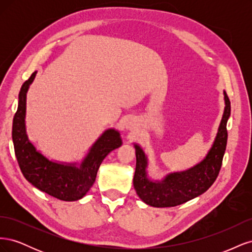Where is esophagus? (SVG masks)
<instances>
[{
  "label": "esophagus",
  "instance_id": "esophagus-1",
  "mask_svg": "<svg viewBox=\"0 0 252 252\" xmlns=\"http://www.w3.org/2000/svg\"><path fill=\"white\" fill-rule=\"evenodd\" d=\"M128 128H131V125H130V124H128Z\"/></svg>",
  "mask_w": 252,
  "mask_h": 252
}]
</instances>
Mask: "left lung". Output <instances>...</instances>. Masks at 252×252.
Here are the masks:
<instances>
[{"label":"left lung","mask_w":252,"mask_h":252,"mask_svg":"<svg viewBox=\"0 0 252 252\" xmlns=\"http://www.w3.org/2000/svg\"><path fill=\"white\" fill-rule=\"evenodd\" d=\"M225 110L215 143L203 161L189 170L170 173L162 182L149 181L146 173L147 158L138 145L133 186L140 199L154 207H174L199 196L217 180L222 167L227 145V121L230 116V101L224 93Z\"/></svg>","instance_id":"1"}]
</instances>
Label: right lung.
<instances>
[{"instance_id": "obj_1", "label": "right lung", "mask_w": 252, "mask_h": 252, "mask_svg": "<svg viewBox=\"0 0 252 252\" xmlns=\"http://www.w3.org/2000/svg\"><path fill=\"white\" fill-rule=\"evenodd\" d=\"M35 73L22 85L18 110L13 117L12 141L20 169L25 179L41 191L62 201L80 200L94 185L98 167L106 156L122 145L120 133L114 129L106 130L94 143L80 167L49 161L36 151L25 130L26 93Z\"/></svg>"}]
</instances>
